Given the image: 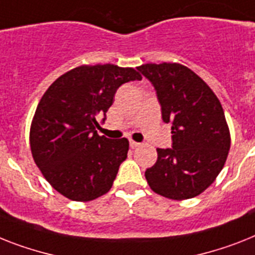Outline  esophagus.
Wrapping results in <instances>:
<instances>
[{"label":"esophagus","instance_id":"obj_1","mask_svg":"<svg viewBox=\"0 0 255 255\" xmlns=\"http://www.w3.org/2000/svg\"><path fill=\"white\" fill-rule=\"evenodd\" d=\"M139 144H140V143L134 142V140H130V147H131V148H135V147H138Z\"/></svg>","mask_w":255,"mask_h":255}]
</instances>
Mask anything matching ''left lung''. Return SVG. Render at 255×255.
Wrapping results in <instances>:
<instances>
[{"label":"left lung","mask_w":255,"mask_h":255,"mask_svg":"<svg viewBox=\"0 0 255 255\" xmlns=\"http://www.w3.org/2000/svg\"><path fill=\"white\" fill-rule=\"evenodd\" d=\"M153 86L161 119L172 125V148H157L146 180L165 198L189 199L215 181L228 156L231 135L222 104L194 71L180 64L136 67Z\"/></svg>","instance_id":"obj_1"}]
</instances>
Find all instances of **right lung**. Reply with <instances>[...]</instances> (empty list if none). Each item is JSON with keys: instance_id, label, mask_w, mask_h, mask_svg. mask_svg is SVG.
I'll return each mask as SVG.
<instances>
[{"instance_id": "right-lung-1", "label": "right lung", "mask_w": 255, "mask_h": 255, "mask_svg": "<svg viewBox=\"0 0 255 255\" xmlns=\"http://www.w3.org/2000/svg\"><path fill=\"white\" fill-rule=\"evenodd\" d=\"M140 79L131 67L83 65L43 95L29 131L31 152L45 180L66 198L92 201L112 188L129 140L100 136L98 120L104 116V124L120 86Z\"/></svg>"}]
</instances>
